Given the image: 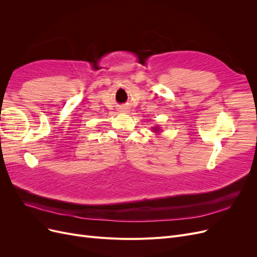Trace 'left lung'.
<instances>
[{"mask_svg":"<svg viewBox=\"0 0 257 257\" xmlns=\"http://www.w3.org/2000/svg\"><path fill=\"white\" fill-rule=\"evenodd\" d=\"M161 130H160V127L159 126H155V127H153V132H155V133H159Z\"/></svg>","mask_w":257,"mask_h":257,"instance_id":"8db88e82","label":"left lung"}]
</instances>
